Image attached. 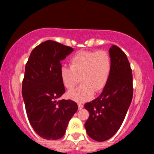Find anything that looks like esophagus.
Returning a JSON list of instances; mask_svg holds the SVG:
<instances>
[{"mask_svg": "<svg viewBox=\"0 0 154 154\" xmlns=\"http://www.w3.org/2000/svg\"><path fill=\"white\" fill-rule=\"evenodd\" d=\"M82 108H83V105H82V103H78V109H82Z\"/></svg>", "mask_w": 154, "mask_h": 154, "instance_id": "1", "label": "esophagus"}]
</instances>
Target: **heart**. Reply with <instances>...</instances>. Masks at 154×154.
<instances>
[{
    "mask_svg": "<svg viewBox=\"0 0 154 154\" xmlns=\"http://www.w3.org/2000/svg\"><path fill=\"white\" fill-rule=\"evenodd\" d=\"M70 66H62L59 75L63 85L72 90L79 82L82 85L68 93L69 98L85 102L93 98L94 91H103L111 72V58L106 51H82L70 59Z\"/></svg>",
    "mask_w": 154,
    "mask_h": 154,
    "instance_id": "1",
    "label": "heart"
}]
</instances>
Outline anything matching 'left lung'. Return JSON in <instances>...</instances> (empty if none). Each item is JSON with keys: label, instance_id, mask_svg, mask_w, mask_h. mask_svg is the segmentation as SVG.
<instances>
[{"label": "left lung", "instance_id": "1", "mask_svg": "<svg viewBox=\"0 0 154 154\" xmlns=\"http://www.w3.org/2000/svg\"><path fill=\"white\" fill-rule=\"evenodd\" d=\"M109 54L111 72L107 85L98 98L84 106L90 114L85 124L86 132L98 142L110 139L118 131L133 95L132 69L126 54L115 45Z\"/></svg>", "mask_w": 154, "mask_h": 154}]
</instances>
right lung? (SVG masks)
Wrapping results in <instances>:
<instances>
[{"mask_svg":"<svg viewBox=\"0 0 154 154\" xmlns=\"http://www.w3.org/2000/svg\"><path fill=\"white\" fill-rule=\"evenodd\" d=\"M73 51L47 40L33 49L26 63L22 89L26 112L33 130L44 139L62 137L78 109L73 100H57L65 93L59 75L61 61Z\"/></svg>","mask_w":154,"mask_h":154,"instance_id":"right-lung-1","label":"right lung"}]
</instances>
